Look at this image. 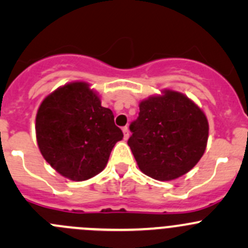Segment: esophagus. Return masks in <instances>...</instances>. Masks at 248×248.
<instances>
[{
	"label": "esophagus",
	"mask_w": 248,
	"mask_h": 248,
	"mask_svg": "<svg viewBox=\"0 0 248 248\" xmlns=\"http://www.w3.org/2000/svg\"><path fill=\"white\" fill-rule=\"evenodd\" d=\"M122 131H124V140H127L129 138V131H128V127H124V128H122Z\"/></svg>",
	"instance_id": "34e87169"
}]
</instances>
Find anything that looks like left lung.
Segmentation results:
<instances>
[{"mask_svg": "<svg viewBox=\"0 0 248 248\" xmlns=\"http://www.w3.org/2000/svg\"><path fill=\"white\" fill-rule=\"evenodd\" d=\"M128 139L139 169L159 181L188 172L206 149L209 122L204 111L186 94L163 90L139 103Z\"/></svg>", "mask_w": 248, "mask_h": 248, "instance_id": "8db88e82", "label": "left lung"}]
</instances>
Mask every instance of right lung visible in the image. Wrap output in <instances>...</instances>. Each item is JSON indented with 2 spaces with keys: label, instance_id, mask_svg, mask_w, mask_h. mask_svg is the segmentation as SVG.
<instances>
[{
  "label": "right lung",
  "instance_id": "1",
  "mask_svg": "<svg viewBox=\"0 0 248 248\" xmlns=\"http://www.w3.org/2000/svg\"><path fill=\"white\" fill-rule=\"evenodd\" d=\"M36 138L55 170L72 181H85L106 168L124 133L91 85L73 81L43 99L36 116Z\"/></svg>",
  "mask_w": 248,
  "mask_h": 248
}]
</instances>
